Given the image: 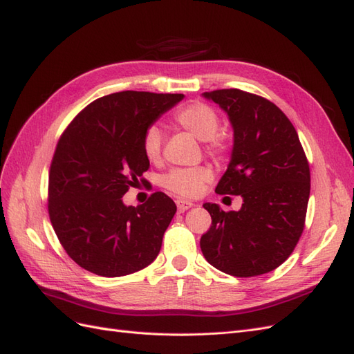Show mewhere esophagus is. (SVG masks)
Wrapping results in <instances>:
<instances>
[{"instance_id":"34e87169","label":"esophagus","mask_w":354,"mask_h":354,"mask_svg":"<svg viewBox=\"0 0 354 354\" xmlns=\"http://www.w3.org/2000/svg\"><path fill=\"white\" fill-rule=\"evenodd\" d=\"M176 203H177V209H178V212H185V211H187L189 208L194 207V202L183 201V199H178V201H176Z\"/></svg>"}]
</instances>
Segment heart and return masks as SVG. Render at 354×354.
<instances>
[{"instance_id":"b5f03b06","label":"heart","mask_w":354,"mask_h":354,"mask_svg":"<svg viewBox=\"0 0 354 354\" xmlns=\"http://www.w3.org/2000/svg\"><path fill=\"white\" fill-rule=\"evenodd\" d=\"M174 121L190 133L198 140L203 142L205 151L216 156L223 158L229 152V140L224 133L218 131L220 118L217 111L209 104L202 102L189 103L174 113ZM162 133L156 125H151L143 136V152L152 162L160 159L162 153ZM212 169L207 165L192 168H174L162 177V186L173 192L174 195L183 198H196L203 189L212 181Z\"/></svg>"}]
</instances>
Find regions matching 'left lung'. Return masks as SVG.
Here are the masks:
<instances>
[{
  "instance_id": "obj_1",
  "label": "left lung",
  "mask_w": 354,
  "mask_h": 354,
  "mask_svg": "<svg viewBox=\"0 0 354 354\" xmlns=\"http://www.w3.org/2000/svg\"><path fill=\"white\" fill-rule=\"evenodd\" d=\"M233 127L230 164L216 187L242 196L239 211L203 203L212 218L201 250L216 269L251 277L269 273L292 254L304 230L310 168L294 125L274 103L238 88L203 93Z\"/></svg>"
}]
</instances>
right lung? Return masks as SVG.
<instances>
[{
    "label": "right lung",
    "mask_w": 354,
    "mask_h": 354,
    "mask_svg": "<svg viewBox=\"0 0 354 354\" xmlns=\"http://www.w3.org/2000/svg\"><path fill=\"white\" fill-rule=\"evenodd\" d=\"M183 94L121 91L81 111L59 138L48 176V216L71 259L106 277L131 274L160 251L177 207L162 192L127 207L149 159L143 136Z\"/></svg>",
    "instance_id": "1"
}]
</instances>
